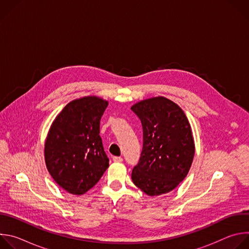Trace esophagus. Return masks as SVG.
I'll return each mask as SVG.
<instances>
[{"label":"esophagus","instance_id":"34e87169","mask_svg":"<svg viewBox=\"0 0 249 249\" xmlns=\"http://www.w3.org/2000/svg\"><path fill=\"white\" fill-rule=\"evenodd\" d=\"M113 161L121 162V161H123V159L121 157H113Z\"/></svg>","mask_w":249,"mask_h":249}]
</instances>
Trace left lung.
Instances as JSON below:
<instances>
[{
  "mask_svg": "<svg viewBox=\"0 0 249 249\" xmlns=\"http://www.w3.org/2000/svg\"><path fill=\"white\" fill-rule=\"evenodd\" d=\"M131 109L143 127V149L132 180L149 196L168 193L185 178L193 161L189 121L178 105L163 96L137 102Z\"/></svg>",
  "mask_w": 249,
  "mask_h": 249,
  "instance_id": "obj_1",
  "label": "left lung"
}]
</instances>
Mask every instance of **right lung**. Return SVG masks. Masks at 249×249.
Here are the masks:
<instances>
[{
    "instance_id": "obj_1",
    "label": "right lung",
    "mask_w": 249,
    "mask_h": 249,
    "mask_svg": "<svg viewBox=\"0 0 249 249\" xmlns=\"http://www.w3.org/2000/svg\"><path fill=\"white\" fill-rule=\"evenodd\" d=\"M108 102L86 96L69 102L48 132L44 156L49 173L67 192L82 195L109 166L99 136L100 118Z\"/></svg>"
}]
</instances>
